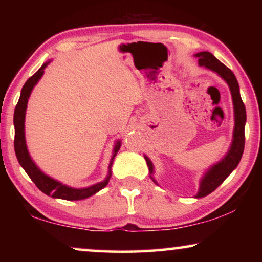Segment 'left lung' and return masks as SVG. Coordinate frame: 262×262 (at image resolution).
I'll return each mask as SVG.
<instances>
[{"mask_svg": "<svg viewBox=\"0 0 262 262\" xmlns=\"http://www.w3.org/2000/svg\"><path fill=\"white\" fill-rule=\"evenodd\" d=\"M194 57L198 58V64L200 67H204L206 69L213 71V73H216L218 76L227 82L231 93L235 119L234 132H232V142L228 152L223 156V159L218 161L217 163H214L213 166H211L204 173L203 178L200 179L198 193L194 195V198H203V196H206L210 193H212L218 186L222 185V182L238 166L243 154V149H245V125L247 121V114L245 103H243L241 94H239L238 82L236 80L234 73L228 67H225L223 63L220 62L211 52H198L195 53ZM144 159L149 168L150 179L156 185H159L155 180V178H154L155 168H154L152 162L146 155H144Z\"/></svg>", "mask_w": 262, "mask_h": 262, "instance_id": "left-lung-1", "label": "left lung"}]
</instances>
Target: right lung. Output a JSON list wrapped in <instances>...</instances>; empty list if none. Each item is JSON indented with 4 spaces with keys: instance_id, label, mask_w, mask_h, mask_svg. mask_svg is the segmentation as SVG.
<instances>
[{
    "instance_id": "obj_1",
    "label": "right lung",
    "mask_w": 262,
    "mask_h": 262,
    "mask_svg": "<svg viewBox=\"0 0 262 262\" xmlns=\"http://www.w3.org/2000/svg\"><path fill=\"white\" fill-rule=\"evenodd\" d=\"M51 60L45 62L42 64L40 69L35 73L33 76L28 78L26 83L24 84L23 89H21L20 99L17 101V105L14 111V128H15V138H14V149H15L16 159L19 161L20 166L24 168L28 177L31 178V180L34 182L35 186L40 189L42 193L48 194L55 199H64V200H82L92 196L95 193H98L100 189L106 187L108 184L111 177H112V170L111 167L113 164V160L116 155L119 151L121 146V141H118L114 143L113 154L111 157L110 166H108V173L103 181H100L98 184H94L88 187L83 188H74L70 186L64 185L60 181H57L55 179L50 178L49 175H46L40 168H39L28 152L27 144H26V137H25V118H26V110H27V103L30 95L35 84L38 83L42 75H44V69L49 66Z\"/></svg>"
}]
</instances>
